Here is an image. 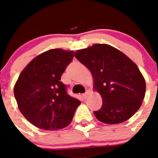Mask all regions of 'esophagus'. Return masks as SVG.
<instances>
[{
	"label": "esophagus",
	"mask_w": 158,
	"mask_h": 158,
	"mask_svg": "<svg viewBox=\"0 0 158 158\" xmlns=\"http://www.w3.org/2000/svg\"><path fill=\"white\" fill-rule=\"evenodd\" d=\"M89 91H86V93H84V94H83V97L85 99H86L88 96H89Z\"/></svg>",
	"instance_id": "1"
}]
</instances>
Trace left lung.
Returning a JSON list of instances; mask_svg holds the SVG:
<instances>
[{
    "label": "left lung",
    "instance_id": "8db88e82",
    "mask_svg": "<svg viewBox=\"0 0 158 158\" xmlns=\"http://www.w3.org/2000/svg\"><path fill=\"white\" fill-rule=\"evenodd\" d=\"M93 78V90L103 104L94 111L96 118L107 124H118L133 116L146 94V81L136 64L118 49L107 44H94L75 52Z\"/></svg>",
    "mask_w": 158,
    "mask_h": 158
}]
</instances>
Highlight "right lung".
Here are the masks:
<instances>
[{"label":"right lung","mask_w":158,"mask_h":158,"mask_svg":"<svg viewBox=\"0 0 158 158\" xmlns=\"http://www.w3.org/2000/svg\"><path fill=\"white\" fill-rule=\"evenodd\" d=\"M73 51L51 49L39 54L20 73L14 96L22 115L36 127L57 131L69 126L80 100L67 95L61 77Z\"/></svg>","instance_id":"add662e5"}]
</instances>
